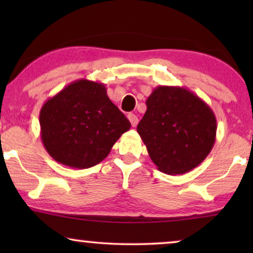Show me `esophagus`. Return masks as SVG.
<instances>
[{
    "label": "esophagus",
    "mask_w": 253,
    "mask_h": 253,
    "mask_svg": "<svg viewBox=\"0 0 253 253\" xmlns=\"http://www.w3.org/2000/svg\"><path fill=\"white\" fill-rule=\"evenodd\" d=\"M127 119H129L131 126H132L133 127L136 126L137 124H138V117H137L136 115H134V114H132V113L127 114Z\"/></svg>",
    "instance_id": "esophagus-1"
}]
</instances>
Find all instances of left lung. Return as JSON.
Returning <instances> with one entry per match:
<instances>
[{
  "mask_svg": "<svg viewBox=\"0 0 253 253\" xmlns=\"http://www.w3.org/2000/svg\"><path fill=\"white\" fill-rule=\"evenodd\" d=\"M137 131L158 169L185 174L205 160L215 143L216 119L207 103L178 86H158L146 100Z\"/></svg>",
  "mask_w": 253,
  "mask_h": 253,
  "instance_id": "left-lung-1",
  "label": "left lung"
}]
</instances>
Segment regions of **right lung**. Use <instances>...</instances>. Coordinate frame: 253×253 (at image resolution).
I'll return each instance as SVG.
<instances>
[{
    "instance_id": "right-lung-1",
    "label": "right lung",
    "mask_w": 253,
    "mask_h": 253,
    "mask_svg": "<svg viewBox=\"0 0 253 253\" xmlns=\"http://www.w3.org/2000/svg\"><path fill=\"white\" fill-rule=\"evenodd\" d=\"M41 140L60 164L85 169L98 165L131 124L110 101L102 83L79 79L48 99L40 110Z\"/></svg>"
}]
</instances>
